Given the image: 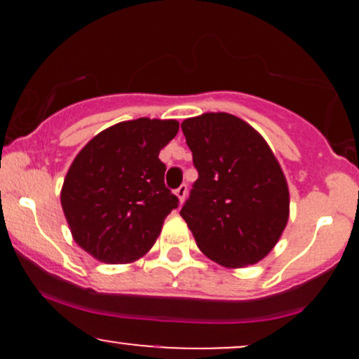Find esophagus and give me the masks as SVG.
<instances>
[{
	"instance_id": "34e87169",
	"label": "esophagus",
	"mask_w": 359,
	"mask_h": 359,
	"mask_svg": "<svg viewBox=\"0 0 359 359\" xmlns=\"http://www.w3.org/2000/svg\"><path fill=\"white\" fill-rule=\"evenodd\" d=\"M175 196L179 197V203L182 204L185 201V196H187V185H180L179 189H175Z\"/></svg>"
}]
</instances>
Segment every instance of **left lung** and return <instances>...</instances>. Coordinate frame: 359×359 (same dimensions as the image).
Here are the masks:
<instances>
[{"label": "left lung", "mask_w": 359, "mask_h": 359, "mask_svg": "<svg viewBox=\"0 0 359 359\" xmlns=\"http://www.w3.org/2000/svg\"><path fill=\"white\" fill-rule=\"evenodd\" d=\"M199 179L180 216L197 246L226 269H241L273 250L288 221V185L269 143L229 113L182 123Z\"/></svg>", "instance_id": "left-lung-1"}]
</instances>
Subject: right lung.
<instances>
[{
  "label": "right lung",
  "mask_w": 359,
  "mask_h": 359,
  "mask_svg": "<svg viewBox=\"0 0 359 359\" xmlns=\"http://www.w3.org/2000/svg\"><path fill=\"white\" fill-rule=\"evenodd\" d=\"M179 131L175 119L138 118L96 135L74 158L60 204L72 238L104 263L147 253L179 199L163 182L158 154Z\"/></svg>",
  "instance_id": "1"
}]
</instances>
